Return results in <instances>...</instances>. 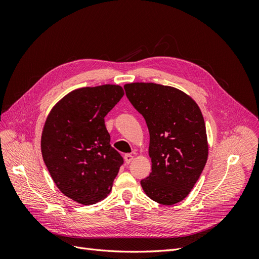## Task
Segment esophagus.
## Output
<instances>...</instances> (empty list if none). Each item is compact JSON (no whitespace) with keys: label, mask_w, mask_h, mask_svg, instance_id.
Instances as JSON below:
<instances>
[{"label":"esophagus","mask_w":259,"mask_h":259,"mask_svg":"<svg viewBox=\"0 0 259 259\" xmlns=\"http://www.w3.org/2000/svg\"><path fill=\"white\" fill-rule=\"evenodd\" d=\"M124 159H125V163L130 164V163L133 161V159H134V156H133V155L130 154V153H127V154L124 155Z\"/></svg>","instance_id":"obj_1"}]
</instances>
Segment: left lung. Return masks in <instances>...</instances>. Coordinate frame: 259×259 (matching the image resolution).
Instances as JSON below:
<instances>
[{
    "instance_id": "obj_1",
    "label": "left lung",
    "mask_w": 259,
    "mask_h": 259,
    "mask_svg": "<svg viewBox=\"0 0 259 259\" xmlns=\"http://www.w3.org/2000/svg\"><path fill=\"white\" fill-rule=\"evenodd\" d=\"M124 90L144 116L150 135L151 173L140 185L151 200L176 204L190 193L207 161L206 128L200 108L171 86L131 83Z\"/></svg>"
}]
</instances>
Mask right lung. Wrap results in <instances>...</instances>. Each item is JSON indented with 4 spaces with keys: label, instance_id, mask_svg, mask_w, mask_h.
Masks as SVG:
<instances>
[{
    "label": "right lung",
    "instance_id": "right-lung-1",
    "mask_svg": "<svg viewBox=\"0 0 259 259\" xmlns=\"http://www.w3.org/2000/svg\"><path fill=\"white\" fill-rule=\"evenodd\" d=\"M123 95L119 85L77 89L58 101L44 124L45 165L58 189L81 204L105 199L124 162L105 125V116Z\"/></svg>",
    "mask_w": 259,
    "mask_h": 259
}]
</instances>
